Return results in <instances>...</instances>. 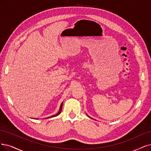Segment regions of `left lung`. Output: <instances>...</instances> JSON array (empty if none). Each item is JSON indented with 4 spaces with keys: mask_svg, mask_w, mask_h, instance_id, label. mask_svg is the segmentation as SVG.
Instances as JSON below:
<instances>
[{
    "mask_svg": "<svg viewBox=\"0 0 151 151\" xmlns=\"http://www.w3.org/2000/svg\"><path fill=\"white\" fill-rule=\"evenodd\" d=\"M89 117H90V116H89Z\"/></svg>",
    "mask_w": 151,
    "mask_h": 151,
    "instance_id": "8db88e82",
    "label": "left lung"
}]
</instances>
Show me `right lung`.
Returning a JSON list of instances; mask_svg holds the SVG:
<instances>
[{
  "instance_id": "right-lung-1",
  "label": "right lung",
  "mask_w": 151,
  "mask_h": 151,
  "mask_svg": "<svg viewBox=\"0 0 151 151\" xmlns=\"http://www.w3.org/2000/svg\"><path fill=\"white\" fill-rule=\"evenodd\" d=\"M62 106H63V102H62V103L61 104V105H60V110H59V111H58V113L57 114H55V115H53V116H50V117H48V118H53V117H55V116H58L60 113H61V109H62Z\"/></svg>"
}]
</instances>
